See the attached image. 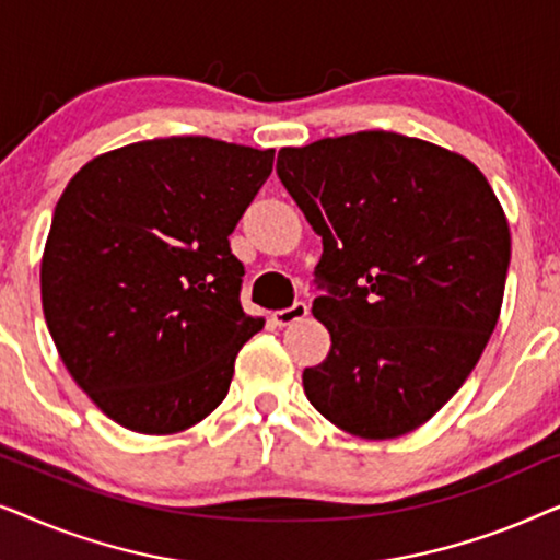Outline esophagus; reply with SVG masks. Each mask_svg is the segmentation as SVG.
I'll use <instances>...</instances> for the list:
<instances>
[{"label": "esophagus", "instance_id": "1", "mask_svg": "<svg viewBox=\"0 0 560 560\" xmlns=\"http://www.w3.org/2000/svg\"><path fill=\"white\" fill-rule=\"evenodd\" d=\"M305 316H308V303L298 301L290 305V308L275 311L272 320H275V326H290V324H295V320H303Z\"/></svg>", "mask_w": 560, "mask_h": 560}]
</instances>
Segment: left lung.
<instances>
[{
    "label": "left lung",
    "instance_id": "obj_1",
    "mask_svg": "<svg viewBox=\"0 0 560 560\" xmlns=\"http://www.w3.org/2000/svg\"><path fill=\"white\" fill-rule=\"evenodd\" d=\"M278 175L324 242L313 316L331 349L303 372L313 408L357 439L428 423L502 311L510 224L471 160L397 132L282 148Z\"/></svg>",
    "mask_w": 560,
    "mask_h": 560
}]
</instances>
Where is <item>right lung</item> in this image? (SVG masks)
<instances>
[{
	"label": "right lung",
	"instance_id": "1",
	"mask_svg": "<svg viewBox=\"0 0 560 560\" xmlns=\"http://www.w3.org/2000/svg\"><path fill=\"white\" fill-rule=\"evenodd\" d=\"M272 160L211 137L144 140L89 160L58 198L40 262L45 324L75 385L127 431L201 423L265 326L242 311L229 234Z\"/></svg>",
	"mask_w": 560,
	"mask_h": 560
}]
</instances>
